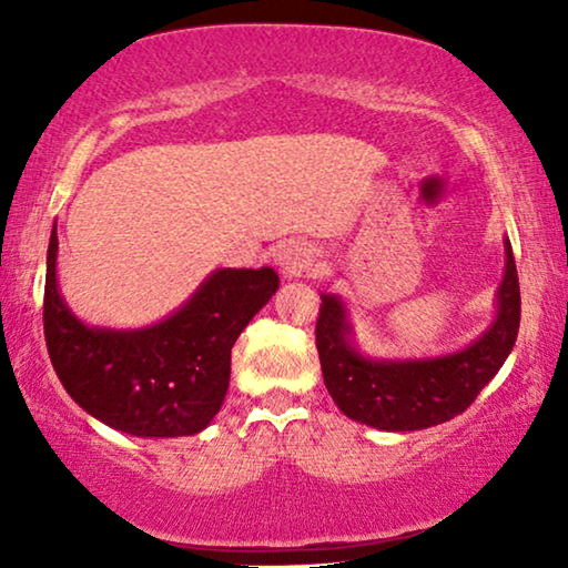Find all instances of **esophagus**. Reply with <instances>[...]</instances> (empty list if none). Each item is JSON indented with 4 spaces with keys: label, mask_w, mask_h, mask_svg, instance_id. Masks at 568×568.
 Segmentation results:
<instances>
[{
    "label": "esophagus",
    "mask_w": 568,
    "mask_h": 568,
    "mask_svg": "<svg viewBox=\"0 0 568 568\" xmlns=\"http://www.w3.org/2000/svg\"><path fill=\"white\" fill-rule=\"evenodd\" d=\"M315 261H317L315 247L307 245V243H294V240H292V243H284L276 253V266L286 276L310 271L315 266Z\"/></svg>",
    "instance_id": "obj_1"
}]
</instances>
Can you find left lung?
I'll return each mask as SVG.
<instances>
[{"instance_id": "8db88e82", "label": "left lung", "mask_w": 568, "mask_h": 568, "mask_svg": "<svg viewBox=\"0 0 568 568\" xmlns=\"http://www.w3.org/2000/svg\"><path fill=\"white\" fill-rule=\"evenodd\" d=\"M315 344L325 387L352 422L383 432H416L463 414L507 362L519 331V282L509 240L494 321L468 346L437 356H369L341 294H321Z\"/></svg>"}]
</instances>
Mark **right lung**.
Masks as SVG:
<instances>
[{"label": "right lung", "mask_w": 568, "mask_h": 568, "mask_svg": "<svg viewBox=\"0 0 568 568\" xmlns=\"http://www.w3.org/2000/svg\"><path fill=\"white\" fill-rule=\"evenodd\" d=\"M53 222L45 255L43 331L53 369L92 418L131 437H191L220 414L232 346L274 297V268H216L181 307L144 328L88 325L57 278Z\"/></svg>", "instance_id": "right-lung-1"}]
</instances>
